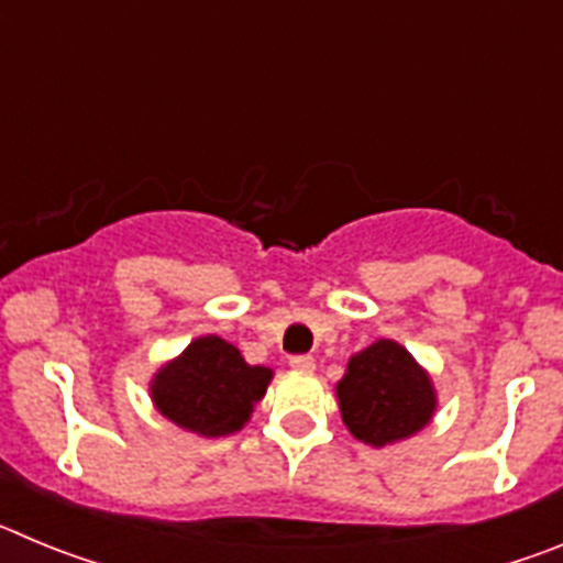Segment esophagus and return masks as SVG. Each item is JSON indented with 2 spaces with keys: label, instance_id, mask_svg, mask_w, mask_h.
<instances>
[{
  "label": "esophagus",
  "instance_id": "obj_1",
  "mask_svg": "<svg viewBox=\"0 0 563 563\" xmlns=\"http://www.w3.org/2000/svg\"><path fill=\"white\" fill-rule=\"evenodd\" d=\"M290 366L296 372H316V361L310 355H292Z\"/></svg>",
  "mask_w": 563,
  "mask_h": 563
}]
</instances>
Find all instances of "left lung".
Instances as JSON below:
<instances>
[{
	"label": "left lung",
	"mask_w": 563,
	"mask_h": 563,
	"mask_svg": "<svg viewBox=\"0 0 563 563\" xmlns=\"http://www.w3.org/2000/svg\"><path fill=\"white\" fill-rule=\"evenodd\" d=\"M335 397L343 426L372 449L420 434L440 402L429 369L391 338H377L350 357Z\"/></svg>",
	"instance_id": "1"
}]
</instances>
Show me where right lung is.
<instances>
[{
    "label": "right lung",
    "instance_id": "right-lung-1",
    "mask_svg": "<svg viewBox=\"0 0 563 563\" xmlns=\"http://www.w3.org/2000/svg\"><path fill=\"white\" fill-rule=\"evenodd\" d=\"M273 380L271 366H253L220 335H200L148 380L152 406L177 429L228 437L245 429Z\"/></svg>",
    "mask_w": 563,
    "mask_h": 563
}]
</instances>
